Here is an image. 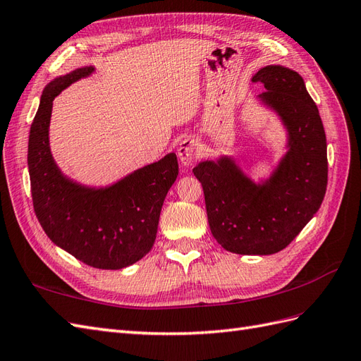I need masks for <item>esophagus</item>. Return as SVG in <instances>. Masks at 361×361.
<instances>
[{
    "label": "esophagus",
    "instance_id": "esophagus-1",
    "mask_svg": "<svg viewBox=\"0 0 361 361\" xmlns=\"http://www.w3.org/2000/svg\"><path fill=\"white\" fill-rule=\"evenodd\" d=\"M197 140L192 137H186L183 138L178 145V157H180V161L184 166H189L195 160V155H197Z\"/></svg>",
    "mask_w": 361,
    "mask_h": 361
}]
</instances>
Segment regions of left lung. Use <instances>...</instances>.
<instances>
[{
  "label": "left lung",
  "mask_w": 361,
  "mask_h": 361,
  "mask_svg": "<svg viewBox=\"0 0 361 361\" xmlns=\"http://www.w3.org/2000/svg\"><path fill=\"white\" fill-rule=\"evenodd\" d=\"M259 102L279 117L286 152L269 178L253 181L235 159L200 161L193 175L204 190L210 232L236 255L283 250L317 214L328 184L326 135L319 109L298 71L267 66L256 73Z\"/></svg>",
  "instance_id": "1"
}]
</instances>
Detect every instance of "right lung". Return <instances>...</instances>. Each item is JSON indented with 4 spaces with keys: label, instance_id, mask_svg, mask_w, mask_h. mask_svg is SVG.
I'll list each match as a JSON object with an SVG mask.
<instances>
[{
    "label": "right lung",
    "instance_id": "right-lung-1",
    "mask_svg": "<svg viewBox=\"0 0 361 361\" xmlns=\"http://www.w3.org/2000/svg\"><path fill=\"white\" fill-rule=\"evenodd\" d=\"M94 67L76 68L44 88L30 126L29 163L35 214L51 241L90 267L120 270L140 261L155 243L166 193L178 175L173 152L105 188L68 178L50 151L53 100Z\"/></svg>",
    "mask_w": 361,
    "mask_h": 361
}]
</instances>
